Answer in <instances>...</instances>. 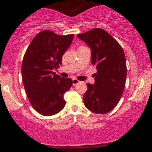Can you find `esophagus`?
I'll return each instance as SVG.
<instances>
[{
    "instance_id": "1",
    "label": "esophagus",
    "mask_w": 152,
    "mask_h": 152,
    "mask_svg": "<svg viewBox=\"0 0 152 152\" xmlns=\"http://www.w3.org/2000/svg\"><path fill=\"white\" fill-rule=\"evenodd\" d=\"M80 82V81H79L78 80H77V79H72V85H73V86L79 84Z\"/></svg>"
}]
</instances>
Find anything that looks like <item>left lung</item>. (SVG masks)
<instances>
[{"label":"left lung","mask_w":152,"mask_h":152,"mask_svg":"<svg viewBox=\"0 0 152 152\" xmlns=\"http://www.w3.org/2000/svg\"><path fill=\"white\" fill-rule=\"evenodd\" d=\"M91 50L97 72L94 84H87L84 104L93 113L104 114L116 107L125 86L126 65L123 49L107 31L95 28L77 35Z\"/></svg>","instance_id":"left-lung-1"}]
</instances>
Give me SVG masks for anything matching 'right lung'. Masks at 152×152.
<instances>
[{
	"instance_id": "add662e5",
	"label": "right lung",
	"mask_w": 152,
	"mask_h": 152,
	"mask_svg": "<svg viewBox=\"0 0 152 152\" xmlns=\"http://www.w3.org/2000/svg\"><path fill=\"white\" fill-rule=\"evenodd\" d=\"M74 34L58 35L49 30L37 34L30 43L22 63V80L32 107L41 115H53L66 105L64 95L72 80L55 74L62 56L71 44Z\"/></svg>"
}]
</instances>
